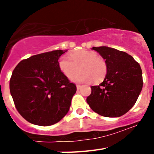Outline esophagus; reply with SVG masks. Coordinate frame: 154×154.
Returning a JSON list of instances; mask_svg holds the SVG:
<instances>
[{
  "label": "esophagus",
  "mask_w": 154,
  "mask_h": 154,
  "mask_svg": "<svg viewBox=\"0 0 154 154\" xmlns=\"http://www.w3.org/2000/svg\"><path fill=\"white\" fill-rule=\"evenodd\" d=\"M76 88H77V89H78V90H79V89H80L82 88V85H76Z\"/></svg>",
  "instance_id": "1"
}]
</instances>
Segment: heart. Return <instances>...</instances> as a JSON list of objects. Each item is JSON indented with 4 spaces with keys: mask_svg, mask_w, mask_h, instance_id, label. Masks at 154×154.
I'll return each mask as SVG.
<instances>
[{
    "mask_svg": "<svg viewBox=\"0 0 154 154\" xmlns=\"http://www.w3.org/2000/svg\"><path fill=\"white\" fill-rule=\"evenodd\" d=\"M58 68L62 74L67 78L72 76L78 70L80 72L72 78L75 82H86L92 81L99 83L106 75L107 64L104 58L99 56L98 53L88 50H79L70 54V58L66 55L58 59Z\"/></svg>",
    "mask_w": 154,
    "mask_h": 154,
    "instance_id": "1",
    "label": "heart"
}]
</instances>
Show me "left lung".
<instances>
[{
    "instance_id": "left-lung-1",
    "label": "left lung",
    "mask_w": 154,
    "mask_h": 154,
    "mask_svg": "<svg viewBox=\"0 0 154 154\" xmlns=\"http://www.w3.org/2000/svg\"><path fill=\"white\" fill-rule=\"evenodd\" d=\"M107 64V73L99 85L91 86L87 103L94 112L106 117H119L129 111L143 88L140 65L124 51L106 47H93Z\"/></svg>"
}]
</instances>
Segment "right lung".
Wrapping results in <instances>:
<instances>
[{"mask_svg": "<svg viewBox=\"0 0 154 154\" xmlns=\"http://www.w3.org/2000/svg\"><path fill=\"white\" fill-rule=\"evenodd\" d=\"M65 51L55 50L33 55L14 69L11 95L19 113L32 124L51 126L69 112L76 86L58 68V59Z\"/></svg>", "mask_w": 154, "mask_h": 154, "instance_id": "add662e5", "label": "right lung"}]
</instances>
